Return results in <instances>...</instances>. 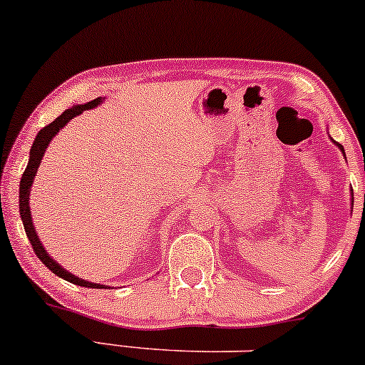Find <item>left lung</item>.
Wrapping results in <instances>:
<instances>
[{
    "mask_svg": "<svg viewBox=\"0 0 365 365\" xmlns=\"http://www.w3.org/2000/svg\"><path fill=\"white\" fill-rule=\"evenodd\" d=\"M336 146H338V148H340V149H341V151H344V146H341V144H338V143H336ZM344 155H345V153H344ZM352 197H354V195H352Z\"/></svg>",
    "mask_w": 365,
    "mask_h": 365,
    "instance_id": "8db88e82",
    "label": "left lung"
}]
</instances>
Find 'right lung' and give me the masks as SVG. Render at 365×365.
Instances as JSON below:
<instances>
[{
	"instance_id": "add662e5",
	"label": "right lung",
	"mask_w": 365,
	"mask_h": 365,
	"mask_svg": "<svg viewBox=\"0 0 365 365\" xmlns=\"http://www.w3.org/2000/svg\"><path fill=\"white\" fill-rule=\"evenodd\" d=\"M100 102H102V96H100V98L91 100V102H88L85 105H76V107L68 108V110H64L59 117L54 118L49 125H46L43 129L38 130L37 138H35L34 144H32V149H30L29 165H27V168H25L24 175H21V180H20V216H21V221H24V227H25V232H27V238L30 240V245H32L34 252L38 257V260H41L43 265H46L47 269L52 272V274H56L57 277L68 280V282H71V284L81 285V287H91V289H98V287H102V285L91 284V282H88V280L78 279L76 275L69 274V272L64 270L59 263L52 260V258L49 257V253L46 252V248L42 247V243L38 241V236H37V232H35V227L32 225V212H30V202L29 200H30V188H32L34 177H35V173H37V168L41 166V160H42L43 153H46L47 146H49L52 138H54V135L59 133V130L63 129V127L68 124L73 117L80 115V113L88 110V108L96 107Z\"/></svg>"
}]
</instances>
